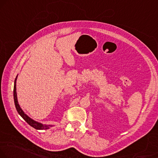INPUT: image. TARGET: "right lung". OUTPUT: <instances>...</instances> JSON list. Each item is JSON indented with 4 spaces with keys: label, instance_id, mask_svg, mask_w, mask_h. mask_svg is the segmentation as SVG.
<instances>
[{
    "label": "right lung",
    "instance_id": "obj_1",
    "mask_svg": "<svg viewBox=\"0 0 158 158\" xmlns=\"http://www.w3.org/2000/svg\"><path fill=\"white\" fill-rule=\"evenodd\" d=\"M17 76H18V75H17L16 78H15V84H14V101H15V107H16V109H17V112H18V114L20 115L21 117H22L23 119H24L25 122H26L27 123L29 124V125H31L32 127H34L36 130H48V129H49L50 127H53L54 126L53 124H44L40 123V122H36V121L34 120L33 118H31L30 116H28V115L25 114V113L23 110V109L20 108V106H19V105L18 103V100H17V96L16 83H17Z\"/></svg>",
    "mask_w": 158,
    "mask_h": 158
}]
</instances>
